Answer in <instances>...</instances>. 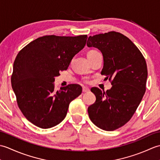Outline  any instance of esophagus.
I'll return each mask as SVG.
<instances>
[{"label":"esophagus","mask_w":160,"mask_h":160,"mask_svg":"<svg viewBox=\"0 0 160 160\" xmlns=\"http://www.w3.org/2000/svg\"><path fill=\"white\" fill-rule=\"evenodd\" d=\"M89 91H90V89H89V88H87V87H83V88H82V91H83L84 93L89 92Z\"/></svg>","instance_id":"esophagus-1"}]
</instances>
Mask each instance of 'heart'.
Instances as JSON below:
<instances>
[{
  "label": "heart",
  "instance_id": "heart-1",
  "mask_svg": "<svg viewBox=\"0 0 160 160\" xmlns=\"http://www.w3.org/2000/svg\"><path fill=\"white\" fill-rule=\"evenodd\" d=\"M98 53L97 51H94V50H92V51H90V52H89L87 53V56H91V55H93V54L95 53Z\"/></svg>",
  "mask_w": 160,
  "mask_h": 160
}]
</instances>
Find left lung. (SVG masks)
<instances>
[{"label":"left lung","instance_id":"1","mask_svg":"<svg viewBox=\"0 0 160 160\" xmlns=\"http://www.w3.org/2000/svg\"><path fill=\"white\" fill-rule=\"evenodd\" d=\"M88 47L102 53L101 74L113 86L106 92L91 89L96 97L88 108L91 122L104 131H114L130 120L143 98L148 77L147 66L140 51L120 33L111 32L89 36Z\"/></svg>","mask_w":160,"mask_h":160}]
</instances>
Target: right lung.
<instances>
[{
  "label": "right lung",
  "mask_w": 160,
  "mask_h": 160,
  "mask_svg": "<svg viewBox=\"0 0 160 160\" xmlns=\"http://www.w3.org/2000/svg\"><path fill=\"white\" fill-rule=\"evenodd\" d=\"M87 35L45 36L29 42L17 55L11 78L17 103L27 120L41 128L60 124L70 102L82 93L78 84L54 88L55 77L67 70L86 45Z\"/></svg>",
  "instance_id": "right-lung-1"
}]
</instances>
